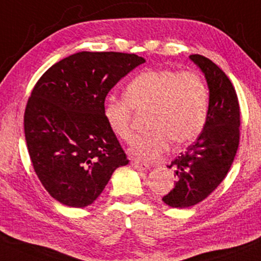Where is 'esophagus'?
<instances>
[{
    "label": "esophagus",
    "instance_id": "1",
    "mask_svg": "<svg viewBox=\"0 0 261 261\" xmlns=\"http://www.w3.org/2000/svg\"><path fill=\"white\" fill-rule=\"evenodd\" d=\"M131 165H133L134 168L139 171H146L149 169L148 164H146V163H142V162H137V161L131 162Z\"/></svg>",
    "mask_w": 261,
    "mask_h": 261
}]
</instances>
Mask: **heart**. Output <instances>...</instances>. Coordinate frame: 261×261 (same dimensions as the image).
I'll use <instances>...</instances> for the list:
<instances>
[{"instance_id": "heart-1", "label": "heart", "mask_w": 261, "mask_h": 261, "mask_svg": "<svg viewBox=\"0 0 261 261\" xmlns=\"http://www.w3.org/2000/svg\"><path fill=\"white\" fill-rule=\"evenodd\" d=\"M125 98L111 97L103 115L119 140L134 137L133 109L147 112L150 131L135 141L131 154L140 161L158 159L170 147L185 146L202 133L208 117L209 91L205 81L192 70L148 69L128 81Z\"/></svg>"}]
</instances>
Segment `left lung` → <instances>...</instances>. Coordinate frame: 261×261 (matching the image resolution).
Returning a JSON list of instances; mask_svg holds the SVG:
<instances>
[{
    "label": "left lung",
    "mask_w": 261,
    "mask_h": 261,
    "mask_svg": "<svg viewBox=\"0 0 261 261\" xmlns=\"http://www.w3.org/2000/svg\"><path fill=\"white\" fill-rule=\"evenodd\" d=\"M190 58L206 79L209 108L196 142L168 165L175 169L177 181L163 202L172 208H188L205 199L227 175L240 144L241 114L233 85L210 59L200 55Z\"/></svg>",
    "instance_id": "8db88e82"
}]
</instances>
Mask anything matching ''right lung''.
<instances>
[{"label":"right lung","instance_id":"obj_1","mask_svg":"<svg viewBox=\"0 0 261 261\" xmlns=\"http://www.w3.org/2000/svg\"><path fill=\"white\" fill-rule=\"evenodd\" d=\"M144 62L134 53L79 52L53 64L34 86L25 140L37 177L59 203L90 205L128 163L103 107L115 84Z\"/></svg>","mask_w":261,"mask_h":261}]
</instances>
